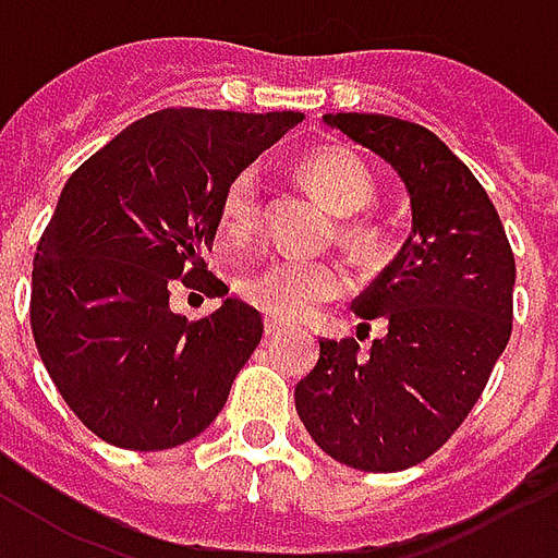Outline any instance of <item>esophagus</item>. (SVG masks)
Listing matches in <instances>:
<instances>
[{"label":"esophagus","instance_id":"1","mask_svg":"<svg viewBox=\"0 0 558 558\" xmlns=\"http://www.w3.org/2000/svg\"><path fill=\"white\" fill-rule=\"evenodd\" d=\"M280 331H287V325H283V322L266 319V333H268V337H278Z\"/></svg>","mask_w":558,"mask_h":558}]
</instances>
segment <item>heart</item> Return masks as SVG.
Instances as JSON below:
<instances>
[{
	"mask_svg": "<svg viewBox=\"0 0 558 558\" xmlns=\"http://www.w3.org/2000/svg\"><path fill=\"white\" fill-rule=\"evenodd\" d=\"M301 183L319 197L331 213L342 216L340 236L354 251H369L378 242V227L369 218L354 216L373 204L378 195L373 168L361 153L340 144L316 147L299 159ZM263 221V195L259 174L254 168H242L230 177L218 204V225L227 242L245 245L257 236ZM349 275L331 259H271L257 271H251L239 283L242 299L266 313L268 319L304 322L349 292Z\"/></svg>",
	"mask_w": 558,
	"mask_h": 558,
	"instance_id": "obj_1",
	"label": "heart"
}]
</instances>
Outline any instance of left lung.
<instances>
[{
	"label": "left lung",
	"instance_id": "obj_1",
	"mask_svg": "<svg viewBox=\"0 0 558 558\" xmlns=\"http://www.w3.org/2000/svg\"><path fill=\"white\" fill-rule=\"evenodd\" d=\"M325 123L393 165L414 227L352 304L361 328L384 319L387 337L369 352L322 337L295 411L340 464L396 473L435 456L485 390L511 337L514 254L482 183L435 132L357 111Z\"/></svg>",
	"mask_w": 558,
	"mask_h": 558
}]
</instances>
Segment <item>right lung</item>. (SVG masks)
<instances>
[{
	"label": "right lung",
	"instance_id": "1",
	"mask_svg": "<svg viewBox=\"0 0 558 558\" xmlns=\"http://www.w3.org/2000/svg\"><path fill=\"white\" fill-rule=\"evenodd\" d=\"M299 121V111H153L61 189L32 266V333L61 399L111 447H180L225 408L263 316L226 299L189 323L167 299L177 286L227 295L204 259L221 192Z\"/></svg>",
	"mask_w": 558,
	"mask_h": 558
}]
</instances>
